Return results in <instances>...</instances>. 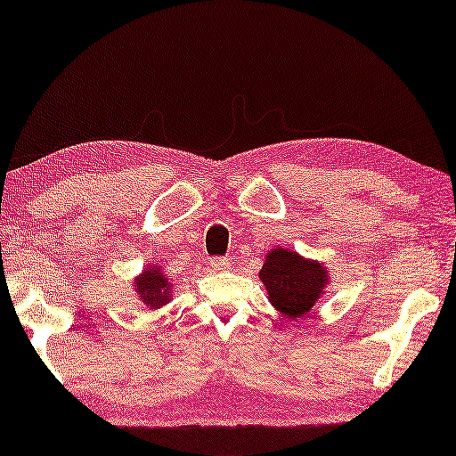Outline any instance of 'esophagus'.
I'll return each instance as SVG.
<instances>
[{
  "instance_id": "1",
  "label": "esophagus",
  "mask_w": 456,
  "mask_h": 456,
  "mask_svg": "<svg viewBox=\"0 0 456 456\" xmlns=\"http://www.w3.org/2000/svg\"><path fill=\"white\" fill-rule=\"evenodd\" d=\"M212 268H214V271H230V268H232V260H230V258H214Z\"/></svg>"
}]
</instances>
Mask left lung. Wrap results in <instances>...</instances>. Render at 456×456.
Segmentation results:
<instances>
[{"mask_svg": "<svg viewBox=\"0 0 456 456\" xmlns=\"http://www.w3.org/2000/svg\"><path fill=\"white\" fill-rule=\"evenodd\" d=\"M258 279L273 307L289 319L307 315L327 293L325 289L331 281L323 263L282 246L266 252Z\"/></svg>", "mask_w": 456, "mask_h": 456, "instance_id": "1", "label": "left lung"}]
</instances>
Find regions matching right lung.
Masks as SVG:
<instances>
[{
  "label": "right lung",
  "mask_w": 456,
  "mask_h": 456,
  "mask_svg": "<svg viewBox=\"0 0 456 456\" xmlns=\"http://www.w3.org/2000/svg\"><path fill=\"white\" fill-rule=\"evenodd\" d=\"M174 287L175 282L169 281L159 265H147L143 273L133 281V289H135L137 298L149 311L166 307L171 298H174Z\"/></svg>",
  "instance_id": "obj_1"
}]
</instances>
